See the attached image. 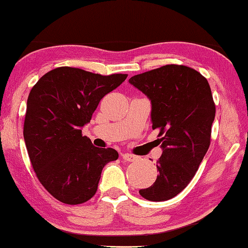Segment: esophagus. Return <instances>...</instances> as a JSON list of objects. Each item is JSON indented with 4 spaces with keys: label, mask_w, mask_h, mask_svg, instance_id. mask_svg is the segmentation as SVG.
I'll use <instances>...</instances> for the list:
<instances>
[{
    "label": "esophagus",
    "mask_w": 248,
    "mask_h": 248,
    "mask_svg": "<svg viewBox=\"0 0 248 248\" xmlns=\"http://www.w3.org/2000/svg\"><path fill=\"white\" fill-rule=\"evenodd\" d=\"M123 159L124 161H127V162H135V161L138 160L139 158L137 155H129V153H125V155H123Z\"/></svg>",
    "instance_id": "34e87169"
}]
</instances>
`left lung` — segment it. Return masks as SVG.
<instances>
[{"mask_svg":"<svg viewBox=\"0 0 248 248\" xmlns=\"http://www.w3.org/2000/svg\"><path fill=\"white\" fill-rule=\"evenodd\" d=\"M129 82L151 100L152 129H159L163 149L155 182L139 193L167 201L187 186L210 147L215 117L210 85L195 69L174 64L135 75Z\"/></svg>","mask_w":248,"mask_h":248,"instance_id":"left-lung-1","label":"left lung"}]
</instances>
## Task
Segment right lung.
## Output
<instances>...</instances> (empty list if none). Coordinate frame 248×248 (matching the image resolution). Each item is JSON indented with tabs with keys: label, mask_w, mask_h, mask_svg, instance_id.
Returning <instances> with one entry per match:
<instances>
[{
	"label": "right lung",
	"mask_w": 248,
	"mask_h": 248,
	"mask_svg": "<svg viewBox=\"0 0 248 248\" xmlns=\"http://www.w3.org/2000/svg\"><path fill=\"white\" fill-rule=\"evenodd\" d=\"M127 76L64 66L46 73L31 89L23 129L26 149L38 181L62 203L92 199L103 168L119 156L115 149L93 145L81 127Z\"/></svg>",
	"instance_id": "1"
}]
</instances>
